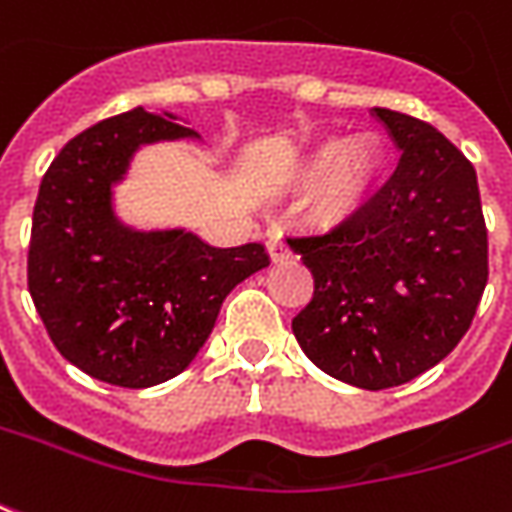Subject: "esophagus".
I'll return each instance as SVG.
<instances>
[{"label": "esophagus", "instance_id": "esophagus-1", "mask_svg": "<svg viewBox=\"0 0 512 512\" xmlns=\"http://www.w3.org/2000/svg\"><path fill=\"white\" fill-rule=\"evenodd\" d=\"M266 249H268V255H271V260H274V263H282V260H288V257L293 255L291 246L285 244V238H282L280 232H271V235H268Z\"/></svg>", "mask_w": 512, "mask_h": 512}]
</instances>
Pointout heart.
Here are the masks:
<instances>
[{
	"label": "heart",
	"instance_id": "b5f03b06",
	"mask_svg": "<svg viewBox=\"0 0 512 512\" xmlns=\"http://www.w3.org/2000/svg\"><path fill=\"white\" fill-rule=\"evenodd\" d=\"M299 177H313L305 196L307 219L318 227H335L352 219L374 194L382 174V146L371 135L324 138L307 149Z\"/></svg>",
	"mask_w": 512,
	"mask_h": 512
}]
</instances>
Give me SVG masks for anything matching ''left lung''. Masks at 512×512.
<instances>
[{
  "instance_id": "obj_1",
  "label": "left lung",
  "mask_w": 512,
  "mask_h": 512,
  "mask_svg": "<svg viewBox=\"0 0 512 512\" xmlns=\"http://www.w3.org/2000/svg\"><path fill=\"white\" fill-rule=\"evenodd\" d=\"M371 113L399 166L341 227L288 241L316 285L291 327L321 371L382 391L441 363L468 332L488 282V230L463 152L427 121Z\"/></svg>"
}]
</instances>
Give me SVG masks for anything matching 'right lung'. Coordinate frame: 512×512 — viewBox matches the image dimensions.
I'll return each mask as SVG.
<instances>
[{
    "instance_id": "add662e5",
    "label": "right lung",
    "mask_w": 512,
    "mask_h": 512,
    "mask_svg": "<svg viewBox=\"0 0 512 512\" xmlns=\"http://www.w3.org/2000/svg\"><path fill=\"white\" fill-rule=\"evenodd\" d=\"M171 113L135 107L71 138L32 210L27 285L57 352L94 380L149 388L177 377L227 293L268 266L263 244L232 249L194 232L127 227L113 185L146 144L199 138Z\"/></svg>"
}]
</instances>
